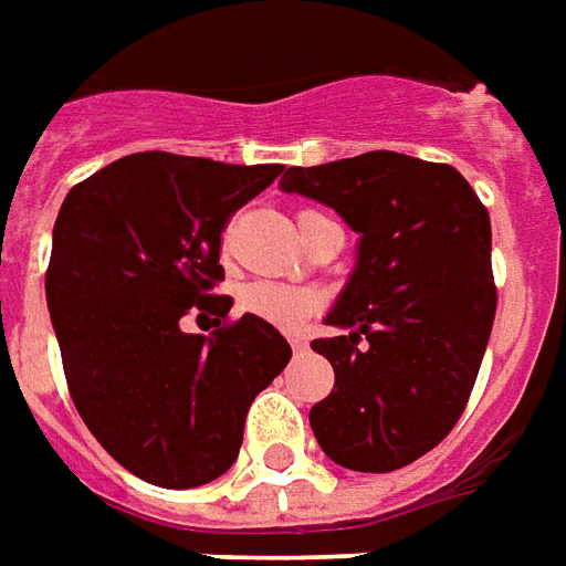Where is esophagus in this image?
I'll return each mask as SVG.
<instances>
[{
  "instance_id": "esophagus-1",
  "label": "esophagus",
  "mask_w": 566,
  "mask_h": 566,
  "mask_svg": "<svg viewBox=\"0 0 566 566\" xmlns=\"http://www.w3.org/2000/svg\"><path fill=\"white\" fill-rule=\"evenodd\" d=\"M290 345H292V350H295V354H305L307 338H305V335H290Z\"/></svg>"
}]
</instances>
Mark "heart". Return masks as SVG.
<instances>
[{
  "label": "heart",
  "mask_w": 566,
  "mask_h": 566,
  "mask_svg": "<svg viewBox=\"0 0 566 566\" xmlns=\"http://www.w3.org/2000/svg\"><path fill=\"white\" fill-rule=\"evenodd\" d=\"M305 218H321V212H302L298 221H305ZM314 305H317V298L311 292L295 290L286 283H271V280H255L240 290V307L245 314H255L261 321L286 326V329L305 321Z\"/></svg>",
  "instance_id": "1"
}]
</instances>
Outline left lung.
<instances>
[{"label":"left lung","instance_id":"left-lung-1","mask_svg":"<svg viewBox=\"0 0 566 566\" xmlns=\"http://www.w3.org/2000/svg\"><path fill=\"white\" fill-rule=\"evenodd\" d=\"M280 190L329 206L357 233L326 314L338 335L311 342L335 369L311 407L314 438L350 471L403 469L450 434L484 360L496 317L484 202L453 166L395 150L292 166Z\"/></svg>","mask_w":566,"mask_h":566}]
</instances>
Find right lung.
<instances>
[{
    "label": "right lung",
    "instance_id": "1",
    "mask_svg": "<svg viewBox=\"0 0 566 566\" xmlns=\"http://www.w3.org/2000/svg\"><path fill=\"white\" fill-rule=\"evenodd\" d=\"M283 166L132 154L67 193L52 233L45 302L82 422L147 484H209L231 469L245 412L292 348L255 314L231 326L221 228ZM197 304L219 329L193 336Z\"/></svg>",
    "mask_w": 566,
    "mask_h": 566
}]
</instances>
